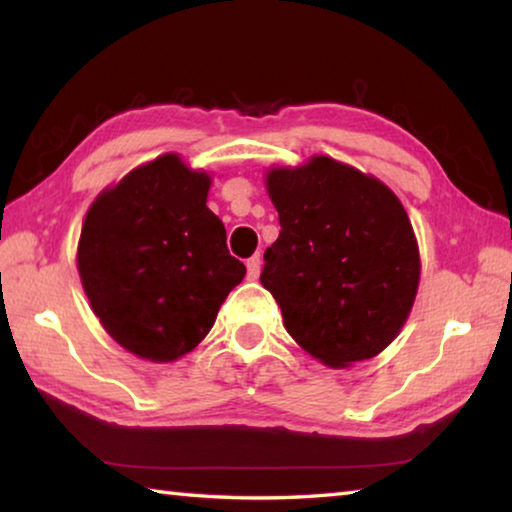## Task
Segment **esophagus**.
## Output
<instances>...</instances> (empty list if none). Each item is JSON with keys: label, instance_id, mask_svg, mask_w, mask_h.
<instances>
[{"label": "esophagus", "instance_id": "34e87169", "mask_svg": "<svg viewBox=\"0 0 512 512\" xmlns=\"http://www.w3.org/2000/svg\"><path fill=\"white\" fill-rule=\"evenodd\" d=\"M246 268H248V280H257L259 273H262V257H259V255L250 257Z\"/></svg>", "mask_w": 512, "mask_h": 512}]
</instances>
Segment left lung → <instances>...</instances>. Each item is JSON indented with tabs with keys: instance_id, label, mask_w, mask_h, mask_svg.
<instances>
[{
	"instance_id": "1",
	"label": "left lung",
	"mask_w": 512,
	"mask_h": 512,
	"mask_svg": "<svg viewBox=\"0 0 512 512\" xmlns=\"http://www.w3.org/2000/svg\"><path fill=\"white\" fill-rule=\"evenodd\" d=\"M280 237L264 253V289L284 327L327 368L388 348L411 314L420 250L404 205L375 176L329 155L271 167Z\"/></svg>"
}]
</instances>
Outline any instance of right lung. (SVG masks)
I'll return each instance as SVG.
<instances>
[{
    "mask_svg": "<svg viewBox=\"0 0 512 512\" xmlns=\"http://www.w3.org/2000/svg\"><path fill=\"white\" fill-rule=\"evenodd\" d=\"M212 178L178 153L126 173L85 214L76 264L94 316L121 348L167 363L210 332L246 266L207 207Z\"/></svg>",
    "mask_w": 512,
    "mask_h": 512,
    "instance_id": "right-lung-1",
    "label": "right lung"
}]
</instances>
